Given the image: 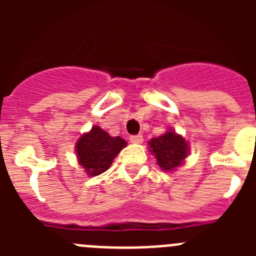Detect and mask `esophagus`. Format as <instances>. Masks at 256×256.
<instances>
[{
	"mask_svg": "<svg viewBox=\"0 0 256 256\" xmlns=\"http://www.w3.org/2000/svg\"><path fill=\"white\" fill-rule=\"evenodd\" d=\"M130 142L132 144H142L144 141V137L141 134H136V136H130Z\"/></svg>",
	"mask_w": 256,
	"mask_h": 256,
	"instance_id": "obj_1",
	"label": "esophagus"
}]
</instances>
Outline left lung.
<instances>
[{
	"instance_id": "obj_1",
	"label": "left lung",
	"mask_w": 256,
	"mask_h": 256,
	"mask_svg": "<svg viewBox=\"0 0 256 256\" xmlns=\"http://www.w3.org/2000/svg\"><path fill=\"white\" fill-rule=\"evenodd\" d=\"M148 144L151 154L155 155L158 165L162 170H172L180 166L188 154L187 142L173 130L152 138Z\"/></svg>"
}]
</instances>
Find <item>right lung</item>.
I'll return each instance as SVG.
<instances>
[{"mask_svg": "<svg viewBox=\"0 0 256 256\" xmlns=\"http://www.w3.org/2000/svg\"><path fill=\"white\" fill-rule=\"evenodd\" d=\"M126 146L122 137H112L100 126H92L76 142V156L90 176H98L108 170L115 156Z\"/></svg>", "mask_w": 256, "mask_h": 256, "instance_id": "right-lung-1", "label": "right lung"}]
</instances>
